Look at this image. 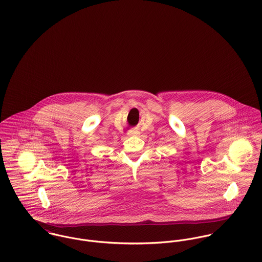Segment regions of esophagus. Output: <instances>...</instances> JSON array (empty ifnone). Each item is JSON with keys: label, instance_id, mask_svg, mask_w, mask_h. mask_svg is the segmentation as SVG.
Wrapping results in <instances>:
<instances>
[{"label": "esophagus", "instance_id": "obj_1", "mask_svg": "<svg viewBox=\"0 0 262 262\" xmlns=\"http://www.w3.org/2000/svg\"><path fill=\"white\" fill-rule=\"evenodd\" d=\"M139 135V130L138 129H130L128 132V136H138Z\"/></svg>", "mask_w": 262, "mask_h": 262}]
</instances>
